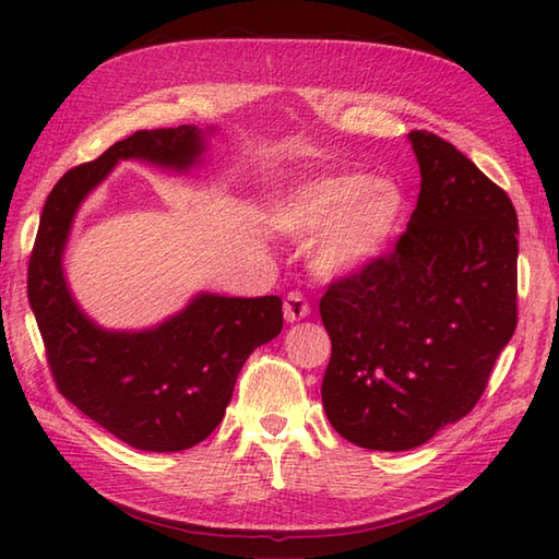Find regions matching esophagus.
Wrapping results in <instances>:
<instances>
[{
	"label": "esophagus",
	"instance_id": "34e87169",
	"mask_svg": "<svg viewBox=\"0 0 559 559\" xmlns=\"http://www.w3.org/2000/svg\"><path fill=\"white\" fill-rule=\"evenodd\" d=\"M283 314H286V322H300L307 314H310V305H307L305 295L298 290H290L283 300Z\"/></svg>",
	"mask_w": 559,
	"mask_h": 559
}]
</instances>
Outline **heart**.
Returning <instances> with one entry per match:
<instances>
[{
	"mask_svg": "<svg viewBox=\"0 0 559 559\" xmlns=\"http://www.w3.org/2000/svg\"><path fill=\"white\" fill-rule=\"evenodd\" d=\"M406 211L403 192L386 180L367 175H331L283 199L273 223L295 237H312V264L343 276L355 273L386 252Z\"/></svg>",
	"mask_w": 559,
	"mask_h": 559,
	"instance_id": "b5f03b06",
	"label": "heart"
}]
</instances>
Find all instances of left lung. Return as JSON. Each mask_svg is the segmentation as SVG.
Returning <instances> with one entry per match:
<instances>
[{"label":"left lung","mask_w":559,"mask_h":559,"mask_svg":"<svg viewBox=\"0 0 559 559\" xmlns=\"http://www.w3.org/2000/svg\"><path fill=\"white\" fill-rule=\"evenodd\" d=\"M408 139L423 180L406 233L319 300L326 418L377 451L420 447L468 415L516 329L512 199L449 141Z\"/></svg>","instance_id":"left-lung-1"}]
</instances>
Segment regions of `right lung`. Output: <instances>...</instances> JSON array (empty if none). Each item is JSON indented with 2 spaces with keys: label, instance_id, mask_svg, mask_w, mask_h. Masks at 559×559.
Wrapping results in <instances>:
<instances>
[{
  "label": "right lung",
  "instance_id": "right-lung-1",
  "mask_svg": "<svg viewBox=\"0 0 559 559\" xmlns=\"http://www.w3.org/2000/svg\"><path fill=\"white\" fill-rule=\"evenodd\" d=\"M204 148V134L192 124L144 129L71 168L45 201L28 261L31 310L59 394L144 451H182L216 430L245 360L281 334L283 302L278 295L201 293L158 326L108 331L71 298L62 254L81 201L117 160L139 158L185 173Z\"/></svg>",
  "mask_w": 559,
  "mask_h": 559
}]
</instances>
